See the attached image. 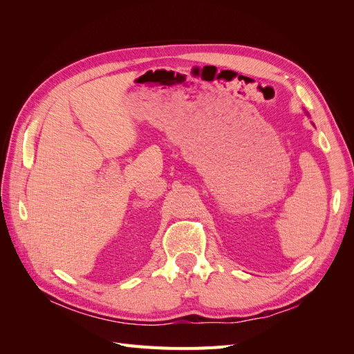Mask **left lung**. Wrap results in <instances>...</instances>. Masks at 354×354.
Returning <instances> with one entry per match:
<instances>
[{
    "instance_id": "obj_1",
    "label": "left lung",
    "mask_w": 354,
    "mask_h": 354,
    "mask_svg": "<svg viewBox=\"0 0 354 354\" xmlns=\"http://www.w3.org/2000/svg\"><path fill=\"white\" fill-rule=\"evenodd\" d=\"M307 115H308V113H307Z\"/></svg>"
}]
</instances>
